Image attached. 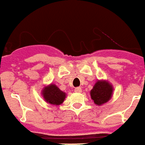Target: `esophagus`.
I'll return each instance as SVG.
<instances>
[{
    "instance_id": "obj_1",
    "label": "esophagus",
    "mask_w": 145,
    "mask_h": 145,
    "mask_svg": "<svg viewBox=\"0 0 145 145\" xmlns=\"http://www.w3.org/2000/svg\"><path fill=\"white\" fill-rule=\"evenodd\" d=\"M75 91L77 93H81L82 92V88H80V87H77L75 88Z\"/></svg>"
}]
</instances>
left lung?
<instances>
[{
  "instance_id": "obj_1",
  "label": "left lung",
  "mask_w": 145,
  "mask_h": 145,
  "mask_svg": "<svg viewBox=\"0 0 145 145\" xmlns=\"http://www.w3.org/2000/svg\"><path fill=\"white\" fill-rule=\"evenodd\" d=\"M113 89L108 82L98 81L91 91V99L97 105L105 103L111 99Z\"/></svg>"
}]
</instances>
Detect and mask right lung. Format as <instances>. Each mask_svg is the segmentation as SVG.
<instances>
[{
  "mask_svg": "<svg viewBox=\"0 0 145 145\" xmlns=\"http://www.w3.org/2000/svg\"><path fill=\"white\" fill-rule=\"evenodd\" d=\"M42 95L47 103L53 105H60L63 103L66 97L65 93L61 91L54 84L46 87L42 91Z\"/></svg>",
  "mask_w": 145,
  "mask_h": 145,
  "instance_id": "add662e5",
  "label": "right lung"
}]
</instances>
